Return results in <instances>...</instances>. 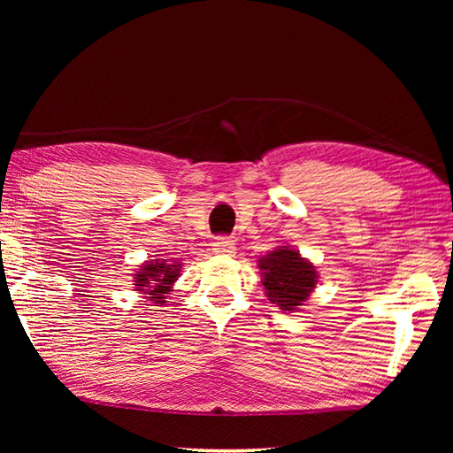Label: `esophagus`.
<instances>
[{"instance_id":"1","label":"esophagus","mask_w":453,"mask_h":453,"mask_svg":"<svg viewBox=\"0 0 453 453\" xmlns=\"http://www.w3.org/2000/svg\"><path fill=\"white\" fill-rule=\"evenodd\" d=\"M214 253L218 255H234L235 243L229 237H218L214 242Z\"/></svg>"}]
</instances>
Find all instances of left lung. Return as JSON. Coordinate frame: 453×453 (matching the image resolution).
<instances>
[{"label": "left lung", "instance_id": "left-lung-1", "mask_svg": "<svg viewBox=\"0 0 453 453\" xmlns=\"http://www.w3.org/2000/svg\"><path fill=\"white\" fill-rule=\"evenodd\" d=\"M265 296L282 311H296L307 302L317 284L315 266L292 247H276L258 258Z\"/></svg>", "mask_w": 453, "mask_h": 453}]
</instances>
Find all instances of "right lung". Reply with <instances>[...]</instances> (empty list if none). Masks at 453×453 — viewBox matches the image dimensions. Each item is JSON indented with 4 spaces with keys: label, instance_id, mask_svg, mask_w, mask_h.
Listing matches in <instances>:
<instances>
[{
    "label": "right lung",
    "instance_id": "1",
    "mask_svg": "<svg viewBox=\"0 0 453 453\" xmlns=\"http://www.w3.org/2000/svg\"><path fill=\"white\" fill-rule=\"evenodd\" d=\"M180 274L179 261L173 258H153L142 265L140 271L134 274L136 292L143 294L151 303H165V294L171 292L173 284Z\"/></svg>",
    "mask_w": 453,
    "mask_h": 453
}]
</instances>
